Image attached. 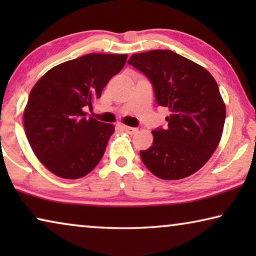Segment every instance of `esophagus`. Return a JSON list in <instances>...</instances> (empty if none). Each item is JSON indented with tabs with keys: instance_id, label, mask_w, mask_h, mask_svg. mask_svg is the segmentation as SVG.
Returning <instances> with one entry per match:
<instances>
[{
	"instance_id": "1",
	"label": "esophagus",
	"mask_w": 256,
	"mask_h": 256,
	"mask_svg": "<svg viewBox=\"0 0 256 256\" xmlns=\"http://www.w3.org/2000/svg\"><path fill=\"white\" fill-rule=\"evenodd\" d=\"M124 129L128 132L129 135H134L135 132H138V128H132V127H128V126H124Z\"/></svg>"
}]
</instances>
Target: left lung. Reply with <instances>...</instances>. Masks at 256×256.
<instances>
[{
  "mask_svg": "<svg viewBox=\"0 0 256 256\" xmlns=\"http://www.w3.org/2000/svg\"><path fill=\"white\" fill-rule=\"evenodd\" d=\"M152 82L156 102L169 108L166 129L152 130L154 142L141 150L142 162L160 180L197 172L222 138L226 108L208 70L170 50L132 54L128 60Z\"/></svg>",
  "mask_w": 256,
  "mask_h": 256,
  "instance_id": "left-lung-1",
  "label": "left lung"
}]
</instances>
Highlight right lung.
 Returning <instances> with one entry per match:
<instances>
[{
	"instance_id": "1",
	"label": "right lung",
	"mask_w": 256,
	"mask_h": 256,
	"mask_svg": "<svg viewBox=\"0 0 256 256\" xmlns=\"http://www.w3.org/2000/svg\"><path fill=\"white\" fill-rule=\"evenodd\" d=\"M128 54H90L48 71L31 90L24 129L34 155L46 169L65 180L90 174L102 158L113 124L87 118L93 100Z\"/></svg>"
}]
</instances>
